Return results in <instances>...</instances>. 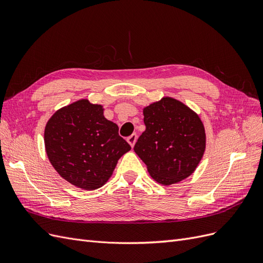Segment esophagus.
Masks as SVG:
<instances>
[{
  "mask_svg": "<svg viewBox=\"0 0 263 263\" xmlns=\"http://www.w3.org/2000/svg\"><path fill=\"white\" fill-rule=\"evenodd\" d=\"M136 140H137V135H136V134H132L129 137H127V141H128V144H129L132 147H134V145H135V142H136Z\"/></svg>",
  "mask_w": 263,
  "mask_h": 263,
  "instance_id": "obj_1",
  "label": "esophagus"
}]
</instances>
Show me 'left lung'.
<instances>
[{"label": "left lung", "mask_w": 263, "mask_h": 263, "mask_svg": "<svg viewBox=\"0 0 263 263\" xmlns=\"http://www.w3.org/2000/svg\"><path fill=\"white\" fill-rule=\"evenodd\" d=\"M146 130L134 150L157 182L174 184L191 176L205 151V129L192 109L163 98L144 108Z\"/></svg>", "instance_id": "left-lung-1"}]
</instances>
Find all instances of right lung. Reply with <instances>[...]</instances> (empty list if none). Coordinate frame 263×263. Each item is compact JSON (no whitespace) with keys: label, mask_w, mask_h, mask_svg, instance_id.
I'll return each instance as SVG.
<instances>
[{"label":"right lung","mask_w":263,"mask_h":263,"mask_svg":"<svg viewBox=\"0 0 263 263\" xmlns=\"http://www.w3.org/2000/svg\"><path fill=\"white\" fill-rule=\"evenodd\" d=\"M45 147L52 166L78 187L104 185L118 159L132 149L118 126L103 115L102 105L77 101L55 112L45 128Z\"/></svg>","instance_id":"1"}]
</instances>
